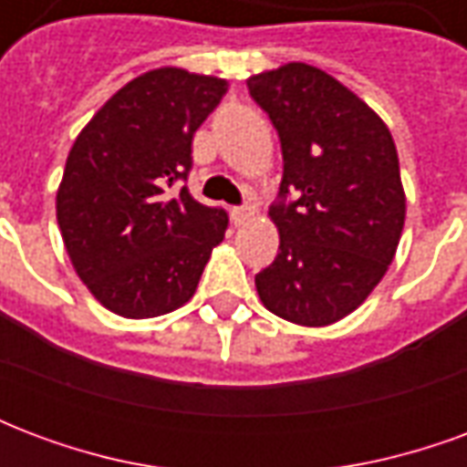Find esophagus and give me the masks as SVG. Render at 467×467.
I'll return each mask as SVG.
<instances>
[{"label": "esophagus", "instance_id": "obj_1", "mask_svg": "<svg viewBox=\"0 0 467 467\" xmlns=\"http://www.w3.org/2000/svg\"><path fill=\"white\" fill-rule=\"evenodd\" d=\"M230 217H233L234 224H244L253 220L254 210L253 207H233V210H230Z\"/></svg>", "mask_w": 467, "mask_h": 467}]
</instances>
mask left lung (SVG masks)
<instances>
[{
    "mask_svg": "<svg viewBox=\"0 0 467 467\" xmlns=\"http://www.w3.org/2000/svg\"><path fill=\"white\" fill-rule=\"evenodd\" d=\"M283 144L280 194L270 207L280 250L254 275L263 305L303 327L358 310L398 253L405 190L380 115L333 75L287 62L247 79Z\"/></svg>",
    "mask_w": 467,
    "mask_h": 467,
    "instance_id": "1",
    "label": "left lung"
}]
</instances>
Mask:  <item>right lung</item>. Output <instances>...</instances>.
I'll use <instances>...</instances> for the list:
<instances>
[{
	"label": "right lung",
	"mask_w": 467,
	"mask_h": 467,
	"mask_svg": "<svg viewBox=\"0 0 467 467\" xmlns=\"http://www.w3.org/2000/svg\"><path fill=\"white\" fill-rule=\"evenodd\" d=\"M227 79L157 67L134 77L77 134L57 187V223L69 263L109 313L157 317L192 300L227 214L187 187L192 137Z\"/></svg>",
	"instance_id": "1"
}]
</instances>
